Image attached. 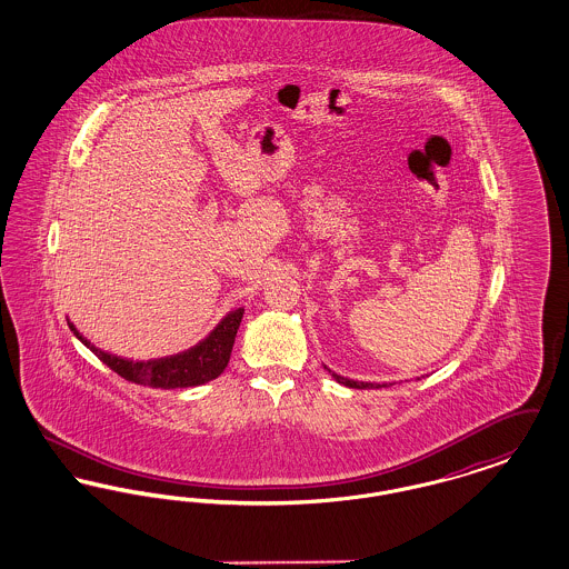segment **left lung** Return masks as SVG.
Masks as SVG:
<instances>
[{
  "label": "left lung",
  "instance_id": "8db88e82",
  "mask_svg": "<svg viewBox=\"0 0 569 569\" xmlns=\"http://www.w3.org/2000/svg\"><path fill=\"white\" fill-rule=\"evenodd\" d=\"M326 371L335 378V381H339V383H343V386H348V388H360V390H367V388H386V386H390V383H373V381H356V379L350 378H341V376H337L335 371H330L328 367L325 365Z\"/></svg>",
  "mask_w": 569,
  "mask_h": 569
}]
</instances>
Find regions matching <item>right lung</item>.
<instances>
[{
  "label": "right lung",
  "instance_id": "1",
  "mask_svg": "<svg viewBox=\"0 0 569 569\" xmlns=\"http://www.w3.org/2000/svg\"><path fill=\"white\" fill-rule=\"evenodd\" d=\"M243 313L244 307H237V309L228 311L221 318V322L190 350L163 356V358H151V360H132V358H123L117 353L104 352V350L96 348L87 337H82L81 332L77 330V326L72 325L70 320H68V326L84 348H89L121 378L134 381V383H142V386L170 390V388L200 386V383H207L223 373V369L228 367L234 337H237V330L243 320Z\"/></svg>",
  "mask_w": 569,
  "mask_h": 569
}]
</instances>
